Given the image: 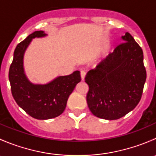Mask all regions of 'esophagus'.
<instances>
[{"instance_id":"34e87169","label":"esophagus","mask_w":156,"mask_h":156,"mask_svg":"<svg viewBox=\"0 0 156 156\" xmlns=\"http://www.w3.org/2000/svg\"><path fill=\"white\" fill-rule=\"evenodd\" d=\"M86 75V72L85 71H81V80H84V77Z\"/></svg>"}]
</instances>
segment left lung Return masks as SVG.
<instances>
[{"mask_svg": "<svg viewBox=\"0 0 156 156\" xmlns=\"http://www.w3.org/2000/svg\"><path fill=\"white\" fill-rule=\"evenodd\" d=\"M123 43L87 73V103L93 115L106 120L123 117L137 106L146 78L142 48L130 33Z\"/></svg>", "mask_w": 156, "mask_h": 156, "instance_id": "left-lung-1", "label": "left lung"}]
</instances>
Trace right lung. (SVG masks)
<instances>
[{"mask_svg":"<svg viewBox=\"0 0 156 156\" xmlns=\"http://www.w3.org/2000/svg\"><path fill=\"white\" fill-rule=\"evenodd\" d=\"M45 35L43 31H34L18 44L9 70L11 92L15 101L30 116L40 120L53 119L62 114L69 95L81 81L80 72L75 71L44 85L29 82L23 70L24 52L31 39Z\"/></svg>","mask_w":156,"mask_h":156,"instance_id":"obj_1","label":"right lung"}]
</instances>
